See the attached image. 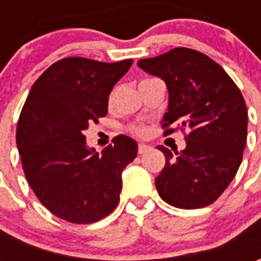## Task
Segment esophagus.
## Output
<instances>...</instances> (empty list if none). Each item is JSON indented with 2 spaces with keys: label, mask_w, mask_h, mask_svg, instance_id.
<instances>
[{
  "label": "esophagus",
  "mask_w": 261,
  "mask_h": 261,
  "mask_svg": "<svg viewBox=\"0 0 261 261\" xmlns=\"http://www.w3.org/2000/svg\"><path fill=\"white\" fill-rule=\"evenodd\" d=\"M149 149H151V147L147 145V144H140V145H138V153H140V155L148 152Z\"/></svg>",
  "instance_id": "34e87169"
}]
</instances>
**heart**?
<instances>
[{
  "instance_id": "heart-1",
  "label": "heart",
  "mask_w": 261,
  "mask_h": 261,
  "mask_svg": "<svg viewBox=\"0 0 261 261\" xmlns=\"http://www.w3.org/2000/svg\"><path fill=\"white\" fill-rule=\"evenodd\" d=\"M133 131H134L136 134H144L145 128H144V127H141V125H137V127H134V128H133Z\"/></svg>"
}]
</instances>
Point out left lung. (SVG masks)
Listing matches in <instances>:
<instances>
[{"label":"left lung","instance_id":"8db88e82","mask_svg":"<svg viewBox=\"0 0 261 261\" xmlns=\"http://www.w3.org/2000/svg\"><path fill=\"white\" fill-rule=\"evenodd\" d=\"M137 65L165 81L169 106L162 120L190 130L180 152L159 145L166 164L155 179L165 202L183 210L207 207L218 198L242 164L247 138V109L225 69L197 50L176 47ZM168 128L165 136L173 133Z\"/></svg>","mask_w":261,"mask_h":261}]
</instances>
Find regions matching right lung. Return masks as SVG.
Instances as JSON below:
<instances>
[{
	"label": "right lung",
	"mask_w": 261,
	"mask_h": 261,
	"mask_svg": "<svg viewBox=\"0 0 261 261\" xmlns=\"http://www.w3.org/2000/svg\"><path fill=\"white\" fill-rule=\"evenodd\" d=\"M131 64L63 59L37 78L26 97L16 127L26 180L64 221L92 224L119 204L121 172L137 156V142L121 134L99 153L88 148L84 130L108 114L109 95Z\"/></svg>",
	"instance_id": "obj_1"
}]
</instances>
